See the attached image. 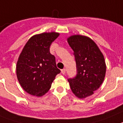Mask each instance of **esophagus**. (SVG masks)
Segmentation results:
<instances>
[{
  "instance_id": "obj_1",
  "label": "esophagus",
  "mask_w": 123,
  "mask_h": 123,
  "mask_svg": "<svg viewBox=\"0 0 123 123\" xmlns=\"http://www.w3.org/2000/svg\"><path fill=\"white\" fill-rule=\"evenodd\" d=\"M61 71H62V74H63V75H64V74H65V72H66V70H65V68L62 69V70H61Z\"/></svg>"
}]
</instances>
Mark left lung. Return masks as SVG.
Returning a JSON list of instances; mask_svg holds the SVG:
<instances>
[{"label":"left lung","mask_w":123,"mask_h":123,"mask_svg":"<svg viewBox=\"0 0 123 123\" xmlns=\"http://www.w3.org/2000/svg\"><path fill=\"white\" fill-rule=\"evenodd\" d=\"M74 52L77 74L68 80L71 90L79 99L92 96L105 78L106 65L104 55L89 37L75 34L67 38Z\"/></svg>","instance_id":"1"}]
</instances>
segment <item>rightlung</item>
Listing matches in <instances>:
<instances>
[{"instance_id": "1", "label": "right lung", "mask_w": 123, "mask_h": 123, "mask_svg": "<svg viewBox=\"0 0 123 123\" xmlns=\"http://www.w3.org/2000/svg\"><path fill=\"white\" fill-rule=\"evenodd\" d=\"M60 35L58 32H43L29 38L23 48L16 65V75L24 91L32 96L41 97L48 92L56 75L55 56L49 47Z\"/></svg>"}]
</instances>
